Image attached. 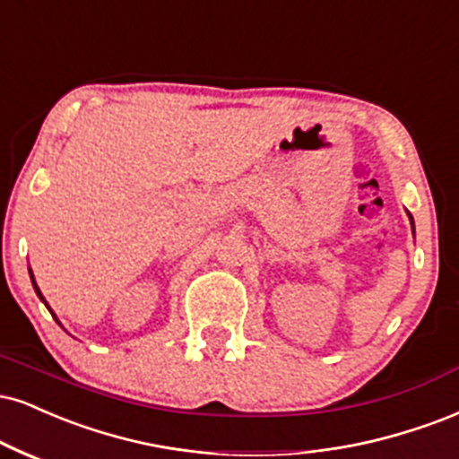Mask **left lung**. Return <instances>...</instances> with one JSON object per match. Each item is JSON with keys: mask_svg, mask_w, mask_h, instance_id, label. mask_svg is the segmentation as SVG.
<instances>
[{"mask_svg": "<svg viewBox=\"0 0 459 459\" xmlns=\"http://www.w3.org/2000/svg\"><path fill=\"white\" fill-rule=\"evenodd\" d=\"M408 215H411V213H408ZM411 222H412V215H411ZM412 229H415V226H412Z\"/></svg>", "mask_w": 459, "mask_h": 459, "instance_id": "8db88e82", "label": "left lung"}]
</instances>
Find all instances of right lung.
<instances>
[{
    "mask_svg": "<svg viewBox=\"0 0 459 459\" xmlns=\"http://www.w3.org/2000/svg\"><path fill=\"white\" fill-rule=\"evenodd\" d=\"M30 275H31V273H30ZM31 282H34V275H31ZM34 289H36V292H38V297H40V299L44 301L42 292H40V289H38V284H36V282H34ZM44 306H47V301H44ZM47 307H48V306H47ZM48 312H51V314H53V310H51V307H48ZM53 318H55V320H57V316H55V314H53Z\"/></svg>",
    "mask_w": 459,
    "mask_h": 459,
    "instance_id": "add662e5",
    "label": "right lung"
}]
</instances>
